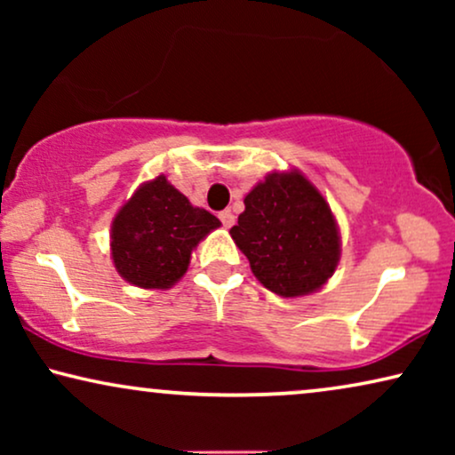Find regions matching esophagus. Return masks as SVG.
<instances>
[{
    "label": "esophagus",
    "mask_w": 455,
    "mask_h": 455,
    "mask_svg": "<svg viewBox=\"0 0 455 455\" xmlns=\"http://www.w3.org/2000/svg\"><path fill=\"white\" fill-rule=\"evenodd\" d=\"M220 220H221V223H223V228H228V229L232 228L234 223H235V217H234L232 211H221Z\"/></svg>",
    "instance_id": "obj_1"
}]
</instances>
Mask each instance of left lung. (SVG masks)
I'll return each mask as SVG.
<instances>
[{"mask_svg": "<svg viewBox=\"0 0 455 455\" xmlns=\"http://www.w3.org/2000/svg\"><path fill=\"white\" fill-rule=\"evenodd\" d=\"M229 229L251 269L279 296H304L333 275L339 234L321 192L298 172L271 173L244 198Z\"/></svg>", "mask_w": 455, "mask_h": 455, "instance_id": "obj_1", "label": "left lung"}]
</instances>
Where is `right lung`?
<instances>
[{"instance_id": "obj_1", "label": "right lung", "mask_w": 455, "mask_h": 455, "mask_svg": "<svg viewBox=\"0 0 455 455\" xmlns=\"http://www.w3.org/2000/svg\"><path fill=\"white\" fill-rule=\"evenodd\" d=\"M221 223L192 207L165 176L142 184L111 226V257L120 275L139 288H170L184 275L190 252Z\"/></svg>"}]
</instances>
